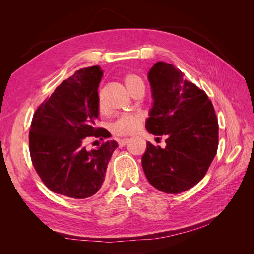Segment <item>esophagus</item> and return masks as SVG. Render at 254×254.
<instances>
[{
  "label": "esophagus",
  "instance_id": "34e87169",
  "mask_svg": "<svg viewBox=\"0 0 254 254\" xmlns=\"http://www.w3.org/2000/svg\"><path fill=\"white\" fill-rule=\"evenodd\" d=\"M129 141H130L129 139H122V140L119 141V145H120V146H124V145H126Z\"/></svg>",
  "mask_w": 254,
  "mask_h": 254
}]
</instances>
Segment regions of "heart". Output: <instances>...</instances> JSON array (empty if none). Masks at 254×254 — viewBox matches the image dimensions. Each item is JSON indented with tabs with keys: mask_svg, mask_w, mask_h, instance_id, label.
<instances>
[{
	"mask_svg": "<svg viewBox=\"0 0 254 254\" xmlns=\"http://www.w3.org/2000/svg\"><path fill=\"white\" fill-rule=\"evenodd\" d=\"M125 84L130 93H133L139 88H144V82L139 75L127 74L125 76ZM98 110H104V103L102 98H98ZM143 123V118L140 114H124L115 121L111 126L113 134L119 136L133 135L139 132Z\"/></svg>",
	"mask_w": 254,
	"mask_h": 254,
	"instance_id": "obj_1",
	"label": "heart"
}]
</instances>
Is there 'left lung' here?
Segmentation results:
<instances>
[{"instance_id":"obj_1","label":"left lung","mask_w":254,"mask_h":254,"mask_svg":"<svg viewBox=\"0 0 254 254\" xmlns=\"http://www.w3.org/2000/svg\"><path fill=\"white\" fill-rule=\"evenodd\" d=\"M153 106L146 129L166 135V147L147 142L142 158L146 178L167 194L193 188L205 176L218 147V121L203 90L183 73L159 61L148 73Z\"/></svg>"}]
</instances>
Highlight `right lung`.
Returning a JSON list of instances; mask_svg holds the SVG:
<instances>
[{
  "label": "right lung",
  "instance_id": "right-lung-1",
  "mask_svg": "<svg viewBox=\"0 0 254 254\" xmlns=\"http://www.w3.org/2000/svg\"><path fill=\"white\" fill-rule=\"evenodd\" d=\"M103 72L94 65L80 68L61 82L34 113L29 130V153L42 182L56 194L84 199L96 194L105 180L115 141L103 142L90 151V137H106L96 127L98 86Z\"/></svg>",
  "mask_w": 254,
  "mask_h": 254
}]
</instances>
